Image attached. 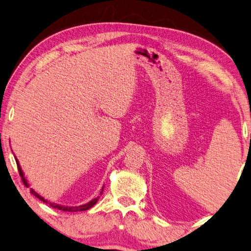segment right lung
Here are the masks:
<instances>
[{"instance_id": "right-lung-1", "label": "right lung", "mask_w": 251, "mask_h": 251, "mask_svg": "<svg viewBox=\"0 0 251 251\" xmlns=\"http://www.w3.org/2000/svg\"><path fill=\"white\" fill-rule=\"evenodd\" d=\"M15 161H17V166H18V171H19V174H20V177H21V179H22V183L25 185V186H29L28 185V183H26V179L25 178V176H23V173H22V171H21V167H20V165H19V163H18V159H15ZM103 191V190H102ZM30 193H31V194H33L34 196H36V198H38L40 200V201H42L44 203H46V204H49L50 206L51 207H53V209H58V210H60V211H66V212H77V211H85V210H88V209H91L92 206L94 205V204L98 202V200H99V198H96V199H94V200H92L91 202H88L87 204H84V205H80V206H63V205H58V204H53V203H49L47 200H45L44 198H41V196L39 195V194H37L36 192H34L33 190H30ZM102 193V192H101Z\"/></svg>"}]
</instances>
